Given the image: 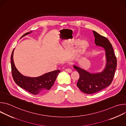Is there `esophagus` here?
Returning <instances> with one entry per match:
<instances>
[{
    "instance_id": "1",
    "label": "esophagus",
    "mask_w": 126,
    "mask_h": 126,
    "mask_svg": "<svg viewBox=\"0 0 126 126\" xmlns=\"http://www.w3.org/2000/svg\"><path fill=\"white\" fill-rule=\"evenodd\" d=\"M65 71L68 73H71L72 72V70L70 69H66Z\"/></svg>"
}]
</instances>
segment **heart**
<instances>
[{"instance_id": "heart-1", "label": "heart", "mask_w": 126, "mask_h": 126, "mask_svg": "<svg viewBox=\"0 0 126 126\" xmlns=\"http://www.w3.org/2000/svg\"><path fill=\"white\" fill-rule=\"evenodd\" d=\"M88 42L87 40L83 39L79 41L78 46L74 49V50L71 53L69 58L70 60H73L77 58L80 54L83 51V50L87 47Z\"/></svg>"}]
</instances>
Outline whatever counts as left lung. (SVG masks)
<instances>
[{"label": "left lung", "mask_w": 126, "mask_h": 126, "mask_svg": "<svg viewBox=\"0 0 126 126\" xmlns=\"http://www.w3.org/2000/svg\"><path fill=\"white\" fill-rule=\"evenodd\" d=\"M95 37V44L102 47L105 51L106 64L101 72H90L74 64V68L78 71L80 77L77 86L84 93L91 94L97 93L111 84L117 67V59L112 44L109 40L93 30Z\"/></svg>", "instance_id": "left-lung-1"}]
</instances>
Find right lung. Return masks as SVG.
Wrapping results in <instances>:
<instances>
[{"label": "right lung", "instance_id": "right-lung-1", "mask_svg": "<svg viewBox=\"0 0 126 126\" xmlns=\"http://www.w3.org/2000/svg\"><path fill=\"white\" fill-rule=\"evenodd\" d=\"M32 32V31H30L25 33L21 38ZM14 50V49L11 56V65L12 75L15 83L21 88L34 95L41 94L50 90L54 83L58 74L60 72V70L51 71L36 77L24 76L19 72L15 66L13 57Z\"/></svg>", "mask_w": 126, "mask_h": 126}]
</instances>
